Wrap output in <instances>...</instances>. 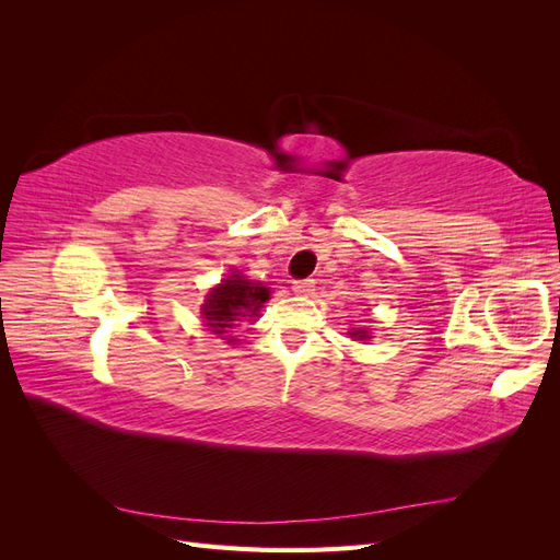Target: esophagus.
I'll list each match as a JSON object with an SVG mask.
<instances>
[{
	"instance_id": "esophagus-1",
	"label": "esophagus",
	"mask_w": 560,
	"mask_h": 560,
	"mask_svg": "<svg viewBox=\"0 0 560 560\" xmlns=\"http://www.w3.org/2000/svg\"><path fill=\"white\" fill-rule=\"evenodd\" d=\"M313 287H315V280H311V278H306V280H294V282H292V290H294V294H299V296H308V294L313 292Z\"/></svg>"
}]
</instances>
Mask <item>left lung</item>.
Listing matches in <instances>:
<instances>
[{
    "label": "left lung",
    "instance_id": "8db88e82",
    "mask_svg": "<svg viewBox=\"0 0 560 560\" xmlns=\"http://www.w3.org/2000/svg\"><path fill=\"white\" fill-rule=\"evenodd\" d=\"M350 334V338H360V341H364V338H369V331L366 329H352V331H348Z\"/></svg>",
    "mask_w": 560,
    "mask_h": 560
}]
</instances>
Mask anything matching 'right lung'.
Instances as JSON below:
<instances>
[{
	"label": "right lung",
	"mask_w": 560,
	"mask_h": 560,
	"mask_svg": "<svg viewBox=\"0 0 560 560\" xmlns=\"http://www.w3.org/2000/svg\"><path fill=\"white\" fill-rule=\"evenodd\" d=\"M268 296V287L261 282H252L241 276L238 270H233L226 280L212 287L200 313L202 319H206V327H210L214 336L224 338L226 343H233L235 338L226 336V329L238 327L245 319L252 322L254 317H259V311L264 308Z\"/></svg>",
	"instance_id": "1"
}]
</instances>
